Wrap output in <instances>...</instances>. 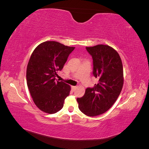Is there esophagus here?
Here are the masks:
<instances>
[{
  "instance_id": "1",
  "label": "esophagus",
  "mask_w": 149,
  "mask_h": 149,
  "mask_svg": "<svg viewBox=\"0 0 149 149\" xmlns=\"http://www.w3.org/2000/svg\"><path fill=\"white\" fill-rule=\"evenodd\" d=\"M76 88H77V87H76V86H71V90H72V91H74L75 90H76Z\"/></svg>"
}]
</instances>
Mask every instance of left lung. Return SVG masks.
<instances>
[{"label": "left lung", "mask_w": 149, "mask_h": 149, "mask_svg": "<svg viewBox=\"0 0 149 149\" xmlns=\"http://www.w3.org/2000/svg\"><path fill=\"white\" fill-rule=\"evenodd\" d=\"M86 48L93 58V74L99 81L86 89L77 101L83 113L96 116L109 110L119 97L124 83L123 66L118 53L109 46L97 45Z\"/></svg>", "instance_id": "8db88e82"}]
</instances>
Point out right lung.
Segmentation results:
<instances>
[{"mask_svg":"<svg viewBox=\"0 0 149 149\" xmlns=\"http://www.w3.org/2000/svg\"><path fill=\"white\" fill-rule=\"evenodd\" d=\"M75 47L59 42L40 43L31 54L26 68V83L35 105L48 114H54L63 107L69 96L70 86L56 79L70 54Z\"/></svg>","mask_w":149,"mask_h":149,"instance_id":"right-lung-1","label":"right lung"}]
</instances>
